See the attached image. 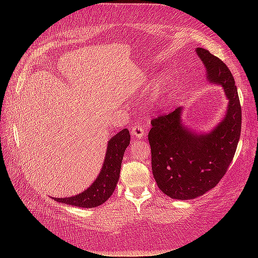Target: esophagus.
I'll return each instance as SVG.
<instances>
[{
  "label": "esophagus",
  "instance_id": "obj_1",
  "mask_svg": "<svg viewBox=\"0 0 258 258\" xmlns=\"http://www.w3.org/2000/svg\"><path fill=\"white\" fill-rule=\"evenodd\" d=\"M131 134L135 138L142 139L145 136V129L141 124H135V126L131 128Z\"/></svg>",
  "mask_w": 258,
  "mask_h": 258
}]
</instances>
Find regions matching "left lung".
<instances>
[{
	"mask_svg": "<svg viewBox=\"0 0 258 258\" xmlns=\"http://www.w3.org/2000/svg\"><path fill=\"white\" fill-rule=\"evenodd\" d=\"M209 82L223 86L229 104L225 118L208 135H196L181 122L182 107L152 119L148 142L152 170L159 189L178 200L212 189L227 172L241 134V105L228 67L205 48H197Z\"/></svg>",
	"mask_w": 258,
	"mask_h": 258,
	"instance_id": "1",
	"label": "left lung"
}]
</instances>
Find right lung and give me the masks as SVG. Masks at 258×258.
Instances as JSON below:
<instances>
[{
    "label": "right lung",
    "instance_id": "right-lung-1",
    "mask_svg": "<svg viewBox=\"0 0 258 258\" xmlns=\"http://www.w3.org/2000/svg\"><path fill=\"white\" fill-rule=\"evenodd\" d=\"M130 143L128 129H122L107 144L103 167L96 181L80 195L67 198H53L61 204L80 208H96L112 196L119 178L122 156Z\"/></svg>",
    "mask_w": 258,
    "mask_h": 258
}]
</instances>
